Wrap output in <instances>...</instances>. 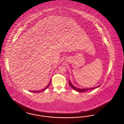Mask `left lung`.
<instances>
[{"instance_id": "left-lung-1", "label": "left lung", "mask_w": 124, "mask_h": 124, "mask_svg": "<svg viewBox=\"0 0 124 124\" xmlns=\"http://www.w3.org/2000/svg\"><path fill=\"white\" fill-rule=\"evenodd\" d=\"M69 84H70V87L73 88V89H74V90H76L78 92H84L85 91H86L87 90H92V89H95L96 88H97L98 87L100 86H98L95 87H94V88H89V89H79L78 88H76V87L74 86L72 84H71V83L70 82V81H69Z\"/></svg>"}]
</instances>
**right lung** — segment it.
<instances>
[{
	"mask_svg": "<svg viewBox=\"0 0 124 124\" xmlns=\"http://www.w3.org/2000/svg\"><path fill=\"white\" fill-rule=\"evenodd\" d=\"M50 83H51V81H50V82H49V85L45 87V89H43L42 90H40V91H30V92H41L42 91H44V90H45L49 86V85H50Z\"/></svg>",
	"mask_w": 124,
	"mask_h": 124,
	"instance_id": "obj_1",
	"label": "right lung"
}]
</instances>
